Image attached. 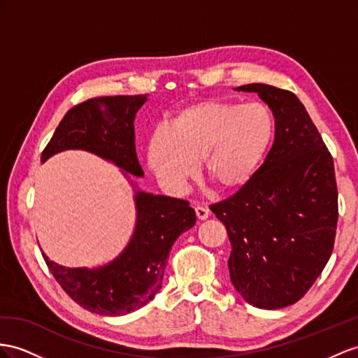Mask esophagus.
Returning <instances> with one entry per match:
<instances>
[{
  "label": "esophagus",
  "instance_id": "34e87169",
  "mask_svg": "<svg viewBox=\"0 0 358 358\" xmlns=\"http://www.w3.org/2000/svg\"><path fill=\"white\" fill-rule=\"evenodd\" d=\"M195 213H196V217L199 219V221H206V219L210 216L208 208H206L203 206H196L195 207Z\"/></svg>",
  "mask_w": 358,
  "mask_h": 358
}]
</instances>
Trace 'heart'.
Wrapping results in <instances>:
<instances>
[{"mask_svg":"<svg viewBox=\"0 0 358 358\" xmlns=\"http://www.w3.org/2000/svg\"><path fill=\"white\" fill-rule=\"evenodd\" d=\"M272 139L273 121L266 107L206 99L178 110L168 128H155L146 160L169 190L185 186L201 160L217 189L236 190L257 172Z\"/></svg>","mask_w":358,"mask_h":358,"instance_id":"b5f03b06","label":"heart"}]
</instances>
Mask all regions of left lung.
I'll list each match as a JSON object with an SVG mask.
<instances>
[{"label": "left lung", "mask_w": 358, "mask_h": 358, "mask_svg": "<svg viewBox=\"0 0 358 358\" xmlns=\"http://www.w3.org/2000/svg\"><path fill=\"white\" fill-rule=\"evenodd\" d=\"M255 92L275 117V141L254 177L210 206L228 233V269L248 304H295L331 257L338 217L333 157L295 94L269 85Z\"/></svg>", "instance_id": "1"}]
</instances>
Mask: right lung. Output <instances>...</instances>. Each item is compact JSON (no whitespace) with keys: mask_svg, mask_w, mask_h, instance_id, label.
<instances>
[{"mask_svg":"<svg viewBox=\"0 0 358 358\" xmlns=\"http://www.w3.org/2000/svg\"><path fill=\"white\" fill-rule=\"evenodd\" d=\"M146 95L85 101L62 119L42 152V163L66 150H85L143 177L134 145V117ZM124 172V173H125ZM136 227L117 257L101 268H66L43 255L54 278L78 306L96 315L124 316L143 307L162 289L173 242L196 222L187 201L136 190Z\"/></svg>","mask_w":358,"mask_h":358,"instance_id":"1","label":"right lung"}]
</instances>
